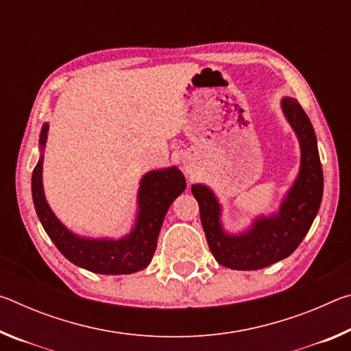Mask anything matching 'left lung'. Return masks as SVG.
Returning a JSON list of instances; mask_svg holds the SVG:
<instances>
[{
  "label": "left lung",
  "instance_id": "left-lung-1",
  "mask_svg": "<svg viewBox=\"0 0 351 351\" xmlns=\"http://www.w3.org/2000/svg\"><path fill=\"white\" fill-rule=\"evenodd\" d=\"M282 110L299 138L302 161L299 176L276 215L260 217L246 232L229 235L219 223L221 207L212 190L203 184L192 186L193 197L199 204L207 245L215 260L226 268L254 271L287 258L305 239L319 212L324 173L316 134L310 119L295 99L285 97Z\"/></svg>",
  "mask_w": 351,
  "mask_h": 351
}]
</instances>
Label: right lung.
<instances>
[{
  "label": "right lung",
  "instance_id": "add662e5",
  "mask_svg": "<svg viewBox=\"0 0 351 351\" xmlns=\"http://www.w3.org/2000/svg\"><path fill=\"white\" fill-rule=\"evenodd\" d=\"M47 130L49 125L45 123L40 133V148L46 144ZM41 171L43 154L32 171V198L46 234L69 261L96 274H132L147 268L156 251L165 213L186 189L184 175L176 167L150 171L141 181L139 213L132 232L121 240H93L73 234L58 221L46 203Z\"/></svg>",
  "mask_w": 351,
  "mask_h": 351
}]
</instances>
